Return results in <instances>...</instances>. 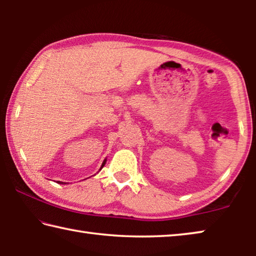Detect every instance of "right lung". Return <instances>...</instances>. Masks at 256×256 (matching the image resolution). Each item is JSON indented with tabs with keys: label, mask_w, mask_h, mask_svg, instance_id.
I'll return each mask as SVG.
<instances>
[{
	"label": "right lung",
	"mask_w": 256,
	"mask_h": 256,
	"mask_svg": "<svg viewBox=\"0 0 256 256\" xmlns=\"http://www.w3.org/2000/svg\"><path fill=\"white\" fill-rule=\"evenodd\" d=\"M105 164H106V159H105V160H104V162H102V167H100V170H102V167H104V166H105ZM58 184H66V183H63V182H60V180H58Z\"/></svg>",
	"instance_id": "obj_1"
}]
</instances>
